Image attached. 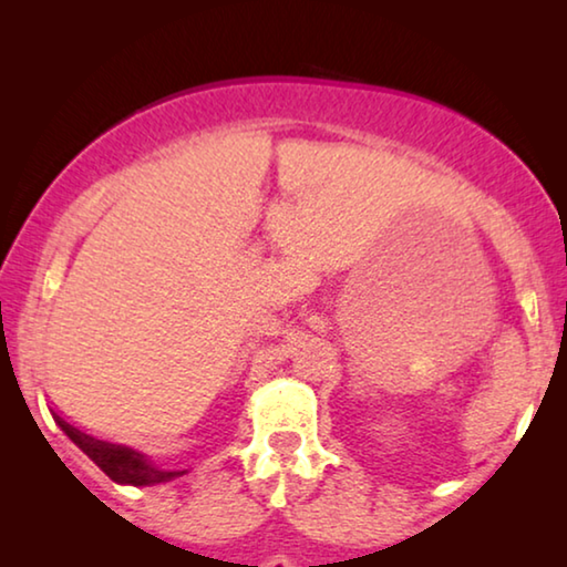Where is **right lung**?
Segmentation results:
<instances>
[{"label": "right lung", "mask_w": 567, "mask_h": 567, "mask_svg": "<svg viewBox=\"0 0 567 567\" xmlns=\"http://www.w3.org/2000/svg\"><path fill=\"white\" fill-rule=\"evenodd\" d=\"M56 423H59V429L64 431L66 436L72 439L74 444L80 446L82 452L105 472L107 477L113 480V483H118V485L146 487V485L169 483V480L188 475V470H159L157 464H152L144 454H138L128 446H115V444H105V441L92 439V436H87V433L76 431L74 425H69L64 417H59V415H56Z\"/></svg>", "instance_id": "obj_1"}]
</instances>
